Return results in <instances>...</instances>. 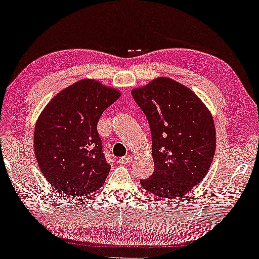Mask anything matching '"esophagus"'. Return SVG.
I'll return each instance as SVG.
<instances>
[{"instance_id":"esophagus-1","label":"esophagus","mask_w":259,"mask_h":259,"mask_svg":"<svg viewBox=\"0 0 259 259\" xmlns=\"http://www.w3.org/2000/svg\"><path fill=\"white\" fill-rule=\"evenodd\" d=\"M133 160L132 156H126V157H122V158H119V162L120 164H130L131 161Z\"/></svg>"}]
</instances>
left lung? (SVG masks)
<instances>
[{
	"label": "left lung",
	"instance_id": "left-lung-1",
	"mask_svg": "<svg viewBox=\"0 0 259 259\" xmlns=\"http://www.w3.org/2000/svg\"><path fill=\"white\" fill-rule=\"evenodd\" d=\"M148 118L155 170L142 187L164 198H179L205 179L216 149L210 111L187 86L158 77L132 90Z\"/></svg>",
	"mask_w": 259,
	"mask_h": 259
}]
</instances>
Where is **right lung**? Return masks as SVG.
I'll return each mask as SVG.
<instances>
[{
	"label": "right lung",
	"instance_id": "1",
	"mask_svg": "<svg viewBox=\"0 0 259 259\" xmlns=\"http://www.w3.org/2000/svg\"><path fill=\"white\" fill-rule=\"evenodd\" d=\"M119 97V91L98 80L80 79L60 91L40 112L34 132L35 157L58 192L84 197L103 185L111 166L97 126Z\"/></svg>",
	"mask_w": 259,
	"mask_h": 259
}]
</instances>
